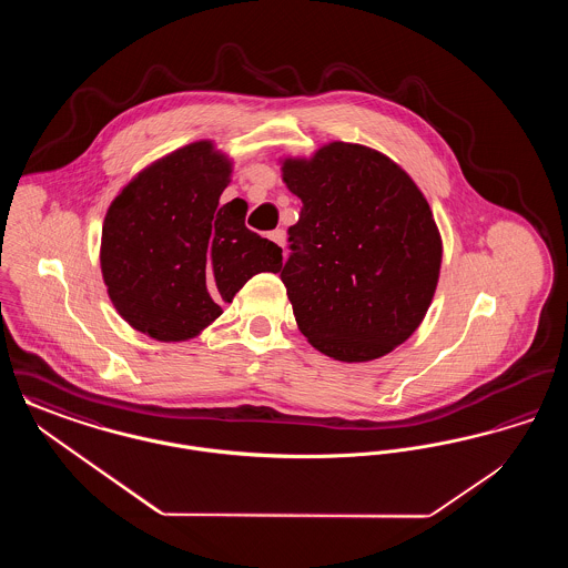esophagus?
Returning a JSON list of instances; mask_svg holds the SVG:
<instances>
[{
    "instance_id": "1",
    "label": "esophagus",
    "mask_w": 568,
    "mask_h": 568,
    "mask_svg": "<svg viewBox=\"0 0 568 568\" xmlns=\"http://www.w3.org/2000/svg\"><path fill=\"white\" fill-rule=\"evenodd\" d=\"M271 241H274L278 246H285V232L283 230H274V232H271Z\"/></svg>"
}]
</instances>
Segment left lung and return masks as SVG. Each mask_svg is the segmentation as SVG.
<instances>
[{
	"mask_svg": "<svg viewBox=\"0 0 568 568\" xmlns=\"http://www.w3.org/2000/svg\"><path fill=\"white\" fill-rule=\"evenodd\" d=\"M281 172L302 200L281 271L300 332L338 362L394 352L438 283L443 241L428 200L398 163L353 142L283 158Z\"/></svg>",
	"mask_w": 568,
	"mask_h": 568,
	"instance_id": "left-lung-1",
	"label": "left lung"
}]
</instances>
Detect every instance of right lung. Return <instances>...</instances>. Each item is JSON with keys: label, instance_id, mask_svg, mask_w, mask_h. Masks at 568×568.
<instances>
[{"label": "right lung", "instance_id": "add662e5", "mask_svg": "<svg viewBox=\"0 0 568 568\" xmlns=\"http://www.w3.org/2000/svg\"><path fill=\"white\" fill-rule=\"evenodd\" d=\"M230 181L232 160L197 140L146 165L112 200L100 266L110 302L138 332L190 341L253 274L283 268V248L244 225L246 204H219Z\"/></svg>", "mask_w": 568, "mask_h": 568}]
</instances>
